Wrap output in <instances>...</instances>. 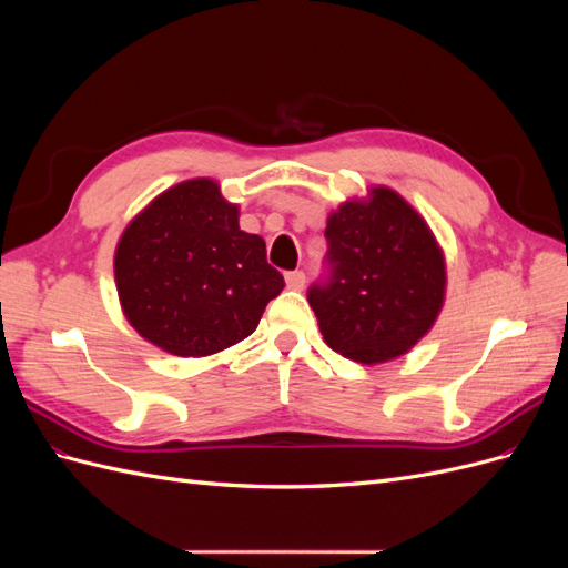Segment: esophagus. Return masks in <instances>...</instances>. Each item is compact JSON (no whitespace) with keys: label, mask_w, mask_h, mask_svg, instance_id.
I'll use <instances>...</instances> for the list:
<instances>
[{"label":"esophagus","mask_w":568,"mask_h":568,"mask_svg":"<svg viewBox=\"0 0 568 568\" xmlns=\"http://www.w3.org/2000/svg\"><path fill=\"white\" fill-rule=\"evenodd\" d=\"M286 286L294 288V291H301L305 286V272H301V270L286 272Z\"/></svg>","instance_id":"esophagus-1"}]
</instances>
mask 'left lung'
Returning <instances> with one entry per match:
<instances>
[{"mask_svg":"<svg viewBox=\"0 0 568 568\" xmlns=\"http://www.w3.org/2000/svg\"><path fill=\"white\" fill-rule=\"evenodd\" d=\"M329 280L307 301L324 343L363 365L405 355L436 324L448 272L432 227L390 186L343 201L326 217Z\"/></svg>","mask_w":568,"mask_h":568,"instance_id":"8db88e82","label":"left lung"}]
</instances>
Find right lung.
Instances as JSON below:
<instances>
[{
    "mask_svg": "<svg viewBox=\"0 0 568 568\" xmlns=\"http://www.w3.org/2000/svg\"><path fill=\"white\" fill-rule=\"evenodd\" d=\"M113 272L134 332L180 357L244 341L284 288L265 242L239 227V205L211 178L170 186L136 213L120 234Z\"/></svg>",
    "mask_w": 568,
    "mask_h": 568,
    "instance_id": "add662e5",
    "label": "right lung"
}]
</instances>
